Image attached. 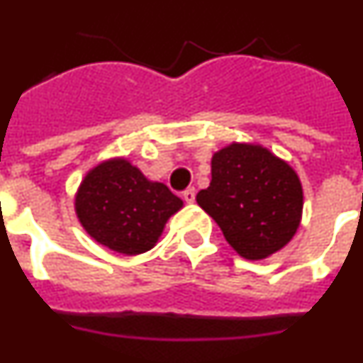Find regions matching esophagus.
<instances>
[{
	"label": "esophagus",
	"mask_w": 363,
	"mask_h": 363,
	"mask_svg": "<svg viewBox=\"0 0 363 363\" xmlns=\"http://www.w3.org/2000/svg\"><path fill=\"white\" fill-rule=\"evenodd\" d=\"M184 200L187 201V203H194V200H196V191H194V187L187 189V191L184 192Z\"/></svg>",
	"instance_id": "1"
}]
</instances>
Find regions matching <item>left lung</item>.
I'll return each mask as SVG.
<instances>
[{
  "instance_id": "1",
  "label": "left lung",
  "mask_w": 363,
  "mask_h": 363,
  "mask_svg": "<svg viewBox=\"0 0 363 363\" xmlns=\"http://www.w3.org/2000/svg\"><path fill=\"white\" fill-rule=\"evenodd\" d=\"M211 174L196 201L242 258H269L293 240L303 189L289 163L264 145L233 142L213 154Z\"/></svg>"
}]
</instances>
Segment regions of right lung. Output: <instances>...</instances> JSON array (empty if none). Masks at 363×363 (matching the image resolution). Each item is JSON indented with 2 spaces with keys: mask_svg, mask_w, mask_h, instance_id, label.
<instances>
[{
  "mask_svg": "<svg viewBox=\"0 0 363 363\" xmlns=\"http://www.w3.org/2000/svg\"><path fill=\"white\" fill-rule=\"evenodd\" d=\"M184 207L165 184L150 182L127 158H111L86 172L74 209L86 234L125 256L150 251L167 220Z\"/></svg>",
  "mask_w": 363,
  "mask_h": 363,
  "instance_id": "obj_1",
  "label": "right lung"
}]
</instances>
